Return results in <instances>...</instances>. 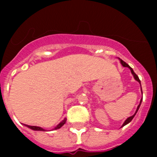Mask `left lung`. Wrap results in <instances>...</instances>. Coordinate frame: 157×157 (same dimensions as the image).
<instances>
[{"instance_id":"8db88e82","label":"left lung","mask_w":157,"mask_h":157,"mask_svg":"<svg viewBox=\"0 0 157 157\" xmlns=\"http://www.w3.org/2000/svg\"><path fill=\"white\" fill-rule=\"evenodd\" d=\"M120 61H121V63L122 66H123V67H129V68L130 69V71H131V73L133 74V76H134V79H135V80H136V81H138V82H139V84H140V85H141V82H140V80H139V76H137L136 74H135V72H134V70H133V69H132L131 67H129V65H128V64H127L126 63H125V62H124V61H123V60H121V59H120ZM141 90H142V88H141ZM142 94H143V91H142ZM142 100H143V98H142L141 101H140V103H139V106H138V107H137V110H136V112H135V113H134V114L133 115V116H131V117H128V118H127V119L125 120V121L124 122V124H122V126H121V127L124 126V125H125V124H129V122L131 121L132 120H133V118H134V116H135V115H136L137 112H138V110H139V107H140V105H141Z\"/></svg>"}]
</instances>
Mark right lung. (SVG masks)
<instances>
[{
  "instance_id": "add662e5",
  "label": "right lung",
  "mask_w": 157,
  "mask_h": 157,
  "mask_svg": "<svg viewBox=\"0 0 157 157\" xmlns=\"http://www.w3.org/2000/svg\"><path fill=\"white\" fill-rule=\"evenodd\" d=\"M66 121H67V120H66V118H65V119H64L63 121L60 122V123H59V124H58V125H57V126L55 127L54 129H59V128H61V127L63 126V125L65 123H66ZM25 125L27 127H28V128H30L31 129H33V130H40V131H45V129H42V128H40V127H39V126H32V125H27V124H25Z\"/></svg>"
}]
</instances>
